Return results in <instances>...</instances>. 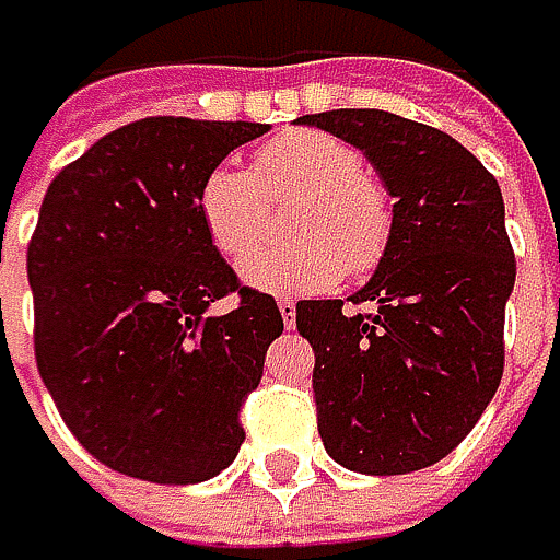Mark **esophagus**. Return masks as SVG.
<instances>
[{"mask_svg": "<svg viewBox=\"0 0 560 560\" xmlns=\"http://www.w3.org/2000/svg\"><path fill=\"white\" fill-rule=\"evenodd\" d=\"M278 312H282V322H285V328H292V325H295V302L282 299V302H278Z\"/></svg>", "mask_w": 560, "mask_h": 560, "instance_id": "obj_1", "label": "esophagus"}]
</instances>
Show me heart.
Segmentation results:
<instances>
[{
  "label": "heart",
  "instance_id": "obj_1",
  "mask_svg": "<svg viewBox=\"0 0 560 560\" xmlns=\"http://www.w3.org/2000/svg\"><path fill=\"white\" fill-rule=\"evenodd\" d=\"M302 191L289 212V232L302 238L255 248L242 261V278L271 295H295L331 285L341 271L369 275L392 238L388 191L365 172L351 142L292 129L265 142L255 175L235 162H219L198 185L195 206L209 242L225 255H245L268 229V198Z\"/></svg>",
  "mask_w": 560,
  "mask_h": 560
}]
</instances>
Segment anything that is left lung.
I'll return each mask as SVG.
<instances>
[{"label":"left lung","instance_id":"8db88e82","mask_svg":"<svg viewBox=\"0 0 560 560\" xmlns=\"http://www.w3.org/2000/svg\"><path fill=\"white\" fill-rule=\"evenodd\" d=\"M375 165L392 238L348 302L295 305L315 351L325 452L362 475H408L442 462L478 424L504 372V305L514 252L494 175L448 132L382 108L302 115Z\"/></svg>","mask_w":560,"mask_h":560}]
</instances>
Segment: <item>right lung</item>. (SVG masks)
Returning a JSON list of instances; mask_svg holds the SVG:
<instances>
[{
	"label": "right lung",
	"mask_w": 560,
	"mask_h": 560,
	"mask_svg": "<svg viewBox=\"0 0 560 560\" xmlns=\"http://www.w3.org/2000/svg\"><path fill=\"white\" fill-rule=\"evenodd\" d=\"M261 122L155 115L66 165L28 242L35 365L79 445L112 471L195 485L245 442L242 401L285 322L238 285L195 195ZM236 295L232 313L208 305Z\"/></svg>",
	"instance_id": "right-lung-1"
}]
</instances>
